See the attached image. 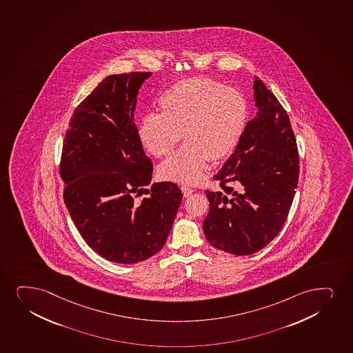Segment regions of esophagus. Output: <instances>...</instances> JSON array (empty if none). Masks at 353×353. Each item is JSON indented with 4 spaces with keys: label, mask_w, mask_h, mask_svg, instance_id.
I'll return each mask as SVG.
<instances>
[{
    "label": "esophagus",
    "mask_w": 353,
    "mask_h": 353,
    "mask_svg": "<svg viewBox=\"0 0 353 353\" xmlns=\"http://www.w3.org/2000/svg\"><path fill=\"white\" fill-rule=\"evenodd\" d=\"M181 189H182V192L183 195H184V197H188V196L192 195V192H195L192 188L187 187V185H182Z\"/></svg>",
    "instance_id": "esophagus-1"
}]
</instances>
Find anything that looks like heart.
Returning <instances> with one entry per match:
<instances>
[{
    "instance_id": "obj_1",
    "label": "heart",
    "mask_w": 353,
    "mask_h": 353,
    "mask_svg": "<svg viewBox=\"0 0 353 353\" xmlns=\"http://www.w3.org/2000/svg\"><path fill=\"white\" fill-rule=\"evenodd\" d=\"M158 105L161 114H146L138 123V139L154 157H165L185 140L158 168L161 179L184 184L200 182L210 159L221 161L234 151L248 120L243 95L205 77L174 83Z\"/></svg>"
}]
</instances>
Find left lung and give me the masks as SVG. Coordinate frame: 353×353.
Masks as SVG:
<instances>
[{
	"instance_id": "1",
	"label": "left lung",
	"mask_w": 353,
	"mask_h": 353,
	"mask_svg": "<svg viewBox=\"0 0 353 353\" xmlns=\"http://www.w3.org/2000/svg\"><path fill=\"white\" fill-rule=\"evenodd\" d=\"M257 115L248 122L234 152L214 176L222 192L205 190V239L213 248L248 256L282 230L299 181V151L285 109L256 77ZM236 183L240 190L230 185Z\"/></svg>"
}]
</instances>
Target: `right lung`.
I'll list each match as a JSON object with an SVG mask.
<instances>
[{
    "label": "right lung",
    "mask_w": 353,
    "mask_h": 353,
    "mask_svg": "<svg viewBox=\"0 0 353 353\" xmlns=\"http://www.w3.org/2000/svg\"><path fill=\"white\" fill-rule=\"evenodd\" d=\"M151 72L105 77L74 109L61 159L64 202L83 239L107 261L135 264L165 245L183 194L154 183L134 123L137 96ZM148 194L143 201L134 199Z\"/></svg>",
    "instance_id": "1"
}]
</instances>
